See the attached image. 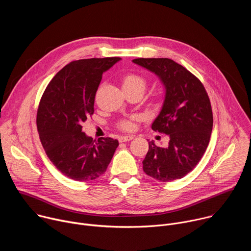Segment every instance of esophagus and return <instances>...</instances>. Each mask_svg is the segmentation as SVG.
I'll return each instance as SVG.
<instances>
[{"label": "esophagus", "mask_w": 251, "mask_h": 251, "mask_svg": "<svg viewBox=\"0 0 251 251\" xmlns=\"http://www.w3.org/2000/svg\"><path fill=\"white\" fill-rule=\"evenodd\" d=\"M132 139H134V136H132V135H129V136H121V137H119V142H120V143L128 142V141H130V140H132Z\"/></svg>", "instance_id": "obj_1"}]
</instances>
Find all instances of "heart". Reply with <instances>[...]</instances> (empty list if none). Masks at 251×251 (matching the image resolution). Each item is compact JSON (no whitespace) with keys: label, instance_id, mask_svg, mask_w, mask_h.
<instances>
[{"label":"heart","instance_id":"1","mask_svg":"<svg viewBox=\"0 0 251 251\" xmlns=\"http://www.w3.org/2000/svg\"><path fill=\"white\" fill-rule=\"evenodd\" d=\"M121 84L124 92H137V93H140L141 95H143V93L145 92L147 87L146 79L143 76L133 73L124 75L121 78ZM136 119L137 117H133L132 119H129V120H122L119 122L118 126L122 130L132 131L135 128L134 120Z\"/></svg>","mask_w":251,"mask_h":251}]
</instances>
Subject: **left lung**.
<instances>
[{"instance_id": "8db88e82", "label": "left lung", "mask_w": 251, "mask_h": 251, "mask_svg": "<svg viewBox=\"0 0 251 251\" xmlns=\"http://www.w3.org/2000/svg\"><path fill=\"white\" fill-rule=\"evenodd\" d=\"M133 62L154 73L165 87L162 109L152 129L170 139L164 148L149 142L143 170L161 182L182 178L198 165L208 145L213 123L208 95L198 77L170 58Z\"/></svg>"}]
</instances>
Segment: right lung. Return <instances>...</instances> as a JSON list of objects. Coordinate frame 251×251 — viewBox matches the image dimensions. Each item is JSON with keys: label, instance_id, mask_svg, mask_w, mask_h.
I'll return each instance as SVG.
<instances>
[{"label": "right lung", "instance_id": "add662e5", "mask_svg": "<svg viewBox=\"0 0 251 251\" xmlns=\"http://www.w3.org/2000/svg\"><path fill=\"white\" fill-rule=\"evenodd\" d=\"M120 57L75 60L47 86L37 114L42 145L51 163L75 181H92L103 175L118 147L112 138L86 136L82 123L94 113L95 94L102 75Z\"/></svg>", "mask_w": 251, "mask_h": 251}]
</instances>
